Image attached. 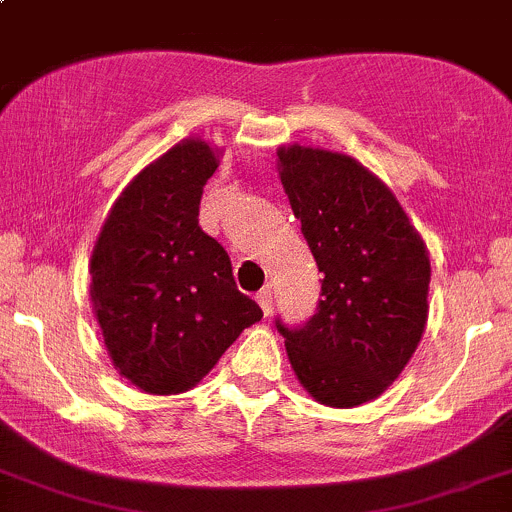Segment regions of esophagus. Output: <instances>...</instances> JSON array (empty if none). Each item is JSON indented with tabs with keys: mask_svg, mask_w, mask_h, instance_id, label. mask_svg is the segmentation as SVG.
I'll return each mask as SVG.
<instances>
[{
	"mask_svg": "<svg viewBox=\"0 0 512 512\" xmlns=\"http://www.w3.org/2000/svg\"><path fill=\"white\" fill-rule=\"evenodd\" d=\"M255 301L260 303V308H262V313H265V316H269V313H272V291L262 289L260 294L255 296Z\"/></svg>",
	"mask_w": 512,
	"mask_h": 512,
	"instance_id": "1",
	"label": "esophagus"
}]
</instances>
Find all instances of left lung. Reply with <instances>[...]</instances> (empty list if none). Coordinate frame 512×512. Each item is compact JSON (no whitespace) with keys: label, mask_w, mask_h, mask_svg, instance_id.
I'll list each match as a JSON object with an SVG mask.
<instances>
[{"label":"left lung","mask_w":512,"mask_h":512,"mask_svg":"<svg viewBox=\"0 0 512 512\" xmlns=\"http://www.w3.org/2000/svg\"><path fill=\"white\" fill-rule=\"evenodd\" d=\"M279 179L323 272L318 311L286 328L301 386L330 408L374 401L398 379L428 323V247L393 192L355 157L277 150Z\"/></svg>","instance_id":"obj_1"}]
</instances>
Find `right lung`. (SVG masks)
Wrapping results in <instances>:
<instances>
[{
    "label": "right lung",
    "instance_id": "1",
    "mask_svg": "<svg viewBox=\"0 0 512 512\" xmlns=\"http://www.w3.org/2000/svg\"><path fill=\"white\" fill-rule=\"evenodd\" d=\"M221 150L184 138L143 167L111 206L89 260V296L114 369L140 391L194 389L262 318L228 252L199 226Z\"/></svg>",
    "mask_w": 512,
    "mask_h": 512
}]
</instances>
